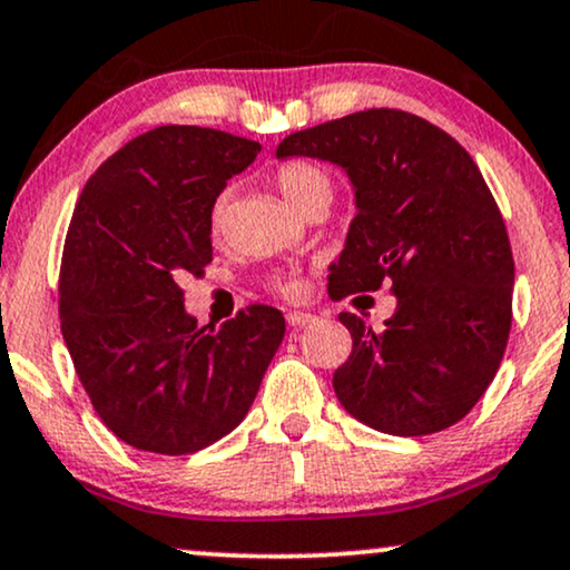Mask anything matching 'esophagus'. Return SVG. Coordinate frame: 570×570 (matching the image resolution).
<instances>
[{
  "instance_id": "1",
  "label": "esophagus",
  "mask_w": 570,
  "mask_h": 570,
  "mask_svg": "<svg viewBox=\"0 0 570 570\" xmlns=\"http://www.w3.org/2000/svg\"><path fill=\"white\" fill-rule=\"evenodd\" d=\"M317 320L312 312H287V325L291 327H304V325H312V322Z\"/></svg>"
}]
</instances>
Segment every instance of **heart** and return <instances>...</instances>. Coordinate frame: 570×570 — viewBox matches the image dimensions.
Instances as JSON below:
<instances>
[{"instance_id":"obj_1","label":"heart","mask_w":570,"mask_h":570,"mask_svg":"<svg viewBox=\"0 0 570 570\" xmlns=\"http://www.w3.org/2000/svg\"><path fill=\"white\" fill-rule=\"evenodd\" d=\"M277 187L283 198L291 203L293 208L301 210L317 198H330L333 195V185H330L327 174L320 166L308 164V160H291V164L279 166L277 171ZM224 210H227V198H219L210 208V227L219 229L224 224ZM279 291H291V283L279 279Z\"/></svg>"}]
</instances>
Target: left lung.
Here are the masks:
<instances>
[{
    "mask_svg": "<svg viewBox=\"0 0 570 570\" xmlns=\"http://www.w3.org/2000/svg\"><path fill=\"white\" fill-rule=\"evenodd\" d=\"M330 160L354 189L330 296L391 283L372 330L341 314L351 356L333 375L351 417L391 435L460 423L494 381L512 322L515 264L502 214L468 150L404 110L372 108L285 137L277 158Z\"/></svg>",
    "mask_w": 570,
    "mask_h": 570,
    "instance_id": "1",
    "label": "left lung"
}]
</instances>
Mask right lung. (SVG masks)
Masks as SVG:
<instances>
[{"instance_id":"right-lung-1","label":"right lung","mask_w":570,"mask_h":570,"mask_svg":"<svg viewBox=\"0 0 570 570\" xmlns=\"http://www.w3.org/2000/svg\"><path fill=\"white\" fill-rule=\"evenodd\" d=\"M262 153L253 139L158 126L91 174L60 266V330L91 406L142 452L189 454L235 431L285 335L253 304L200 327L181 274L210 264V208Z\"/></svg>"}]
</instances>
